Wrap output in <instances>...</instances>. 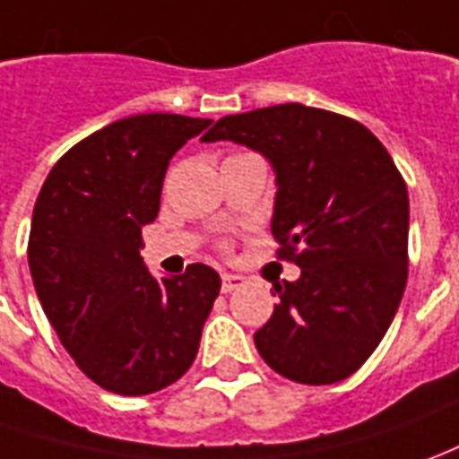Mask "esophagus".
Returning <instances> with one entry per match:
<instances>
[{"mask_svg": "<svg viewBox=\"0 0 459 459\" xmlns=\"http://www.w3.org/2000/svg\"><path fill=\"white\" fill-rule=\"evenodd\" d=\"M245 277L242 274H235V272H224L222 274V292H232V290H239L245 287Z\"/></svg>", "mask_w": 459, "mask_h": 459, "instance_id": "esophagus-1", "label": "esophagus"}]
</instances>
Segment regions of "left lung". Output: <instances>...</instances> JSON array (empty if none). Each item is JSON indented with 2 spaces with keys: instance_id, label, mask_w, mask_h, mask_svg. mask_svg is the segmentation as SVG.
<instances>
[{
  "instance_id": "8db88e82",
  "label": "left lung",
  "mask_w": 459,
  "mask_h": 459,
  "mask_svg": "<svg viewBox=\"0 0 459 459\" xmlns=\"http://www.w3.org/2000/svg\"><path fill=\"white\" fill-rule=\"evenodd\" d=\"M202 139L245 144L272 164V235L302 270L274 284L280 302L255 332L257 352L302 385L350 377L407 284L410 199L393 157L365 125L297 102L222 117Z\"/></svg>"
}]
</instances>
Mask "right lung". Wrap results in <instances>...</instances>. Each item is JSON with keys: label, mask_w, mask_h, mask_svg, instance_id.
I'll return each instance as SVG.
<instances>
[{"label": "right lung", "mask_w": 459, "mask_h": 459, "mask_svg": "<svg viewBox=\"0 0 459 459\" xmlns=\"http://www.w3.org/2000/svg\"><path fill=\"white\" fill-rule=\"evenodd\" d=\"M207 127L162 112L112 122L66 152L34 204L27 257L37 297L77 368L109 393H157L197 357L220 274L197 262L157 280L139 249L169 160Z\"/></svg>", "instance_id": "1"}]
</instances>
